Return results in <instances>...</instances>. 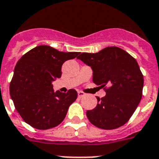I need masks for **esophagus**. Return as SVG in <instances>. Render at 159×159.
<instances>
[{
  "label": "esophagus",
  "instance_id": "obj_1",
  "mask_svg": "<svg viewBox=\"0 0 159 159\" xmlns=\"http://www.w3.org/2000/svg\"><path fill=\"white\" fill-rule=\"evenodd\" d=\"M77 94H78V97H79V98H82V97H83V96H85V93H84V92H82V91H78L77 92Z\"/></svg>",
  "mask_w": 159,
  "mask_h": 159
}]
</instances>
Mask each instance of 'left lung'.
<instances>
[{"label":"left lung","mask_w":159,"mask_h":159,"mask_svg":"<svg viewBox=\"0 0 159 159\" xmlns=\"http://www.w3.org/2000/svg\"><path fill=\"white\" fill-rule=\"evenodd\" d=\"M77 59L90 66L93 82L103 88L106 95L86 111L92 125L115 129L127 123L142 96L144 78L137 61L125 50L107 47L96 53L83 52Z\"/></svg>","instance_id":"1"}]
</instances>
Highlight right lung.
<instances>
[{"instance_id":"obj_1","label":"right lung","mask_w":159,"mask_h":159,"mask_svg":"<svg viewBox=\"0 0 159 159\" xmlns=\"http://www.w3.org/2000/svg\"><path fill=\"white\" fill-rule=\"evenodd\" d=\"M80 52H64L47 45L35 47L23 55L14 68L9 93L23 120L37 129L59 125L69 106L77 98L71 89L54 92L52 82L61 77L62 65Z\"/></svg>"}]
</instances>
